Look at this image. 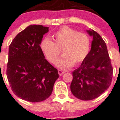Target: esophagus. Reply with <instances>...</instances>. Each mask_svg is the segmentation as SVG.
Wrapping results in <instances>:
<instances>
[{
    "label": "esophagus",
    "instance_id": "obj_1",
    "mask_svg": "<svg viewBox=\"0 0 120 120\" xmlns=\"http://www.w3.org/2000/svg\"><path fill=\"white\" fill-rule=\"evenodd\" d=\"M58 73H59V75H60V76H61V75H63V74L65 73V72H64V71H61V70L59 69V70H58Z\"/></svg>",
    "mask_w": 120,
    "mask_h": 120
}]
</instances>
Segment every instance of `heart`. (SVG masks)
Here are the masks:
<instances>
[{
  "mask_svg": "<svg viewBox=\"0 0 120 120\" xmlns=\"http://www.w3.org/2000/svg\"><path fill=\"white\" fill-rule=\"evenodd\" d=\"M53 42L45 38L40 44L41 49L49 62L54 63L60 52L63 54L56 63L61 69H68L81 63L88 55L90 39L86 33L76 32L67 26L59 29L52 34Z\"/></svg>",
  "mask_w": 120,
  "mask_h": 120,
  "instance_id": "b5f03b06",
  "label": "heart"
}]
</instances>
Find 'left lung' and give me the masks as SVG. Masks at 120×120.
<instances>
[{"instance_id":"obj_1","label":"left lung","mask_w":120,"mask_h":120,"mask_svg":"<svg viewBox=\"0 0 120 120\" xmlns=\"http://www.w3.org/2000/svg\"><path fill=\"white\" fill-rule=\"evenodd\" d=\"M93 37L91 50L81 66L72 72L71 92L78 99L90 100L98 98L110 86L113 69L106 45L93 30H87Z\"/></svg>"}]
</instances>
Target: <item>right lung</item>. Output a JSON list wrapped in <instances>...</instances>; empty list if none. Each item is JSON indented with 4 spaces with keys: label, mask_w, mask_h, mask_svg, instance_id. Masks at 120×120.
Segmentation results:
<instances>
[{
    "label": "right lung",
    "mask_w": 120,
    "mask_h": 120,
    "mask_svg": "<svg viewBox=\"0 0 120 120\" xmlns=\"http://www.w3.org/2000/svg\"><path fill=\"white\" fill-rule=\"evenodd\" d=\"M49 27L30 25L18 33L9 47L6 75L14 93L30 102L48 99L59 77L40 48Z\"/></svg>",
    "instance_id": "add662e5"
}]
</instances>
